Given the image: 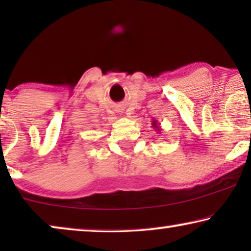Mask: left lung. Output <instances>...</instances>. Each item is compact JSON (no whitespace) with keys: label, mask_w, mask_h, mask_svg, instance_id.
Segmentation results:
<instances>
[{"label":"left lung","mask_w":251,"mask_h":251,"mask_svg":"<svg viewBox=\"0 0 251 251\" xmlns=\"http://www.w3.org/2000/svg\"><path fill=\"white\" fill-rule=\"evenodd\" d=\"M152 126L156 130V132H160L161 131V128H160L159 123H157L156 120H153V121H152Z\"/></svg>","instance_id":"left-lung-1"}]
</instances>
